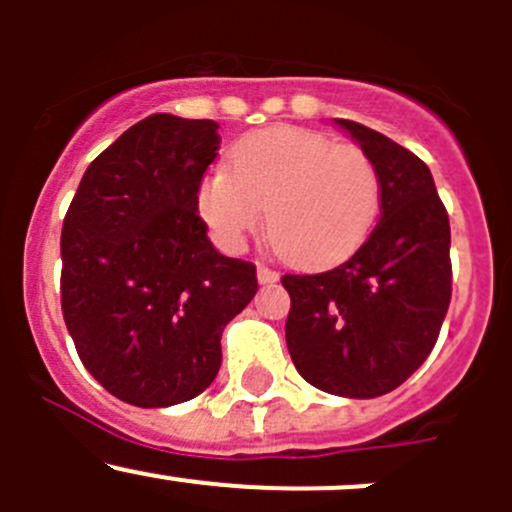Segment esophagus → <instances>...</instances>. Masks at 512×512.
I'll list each match as a JSON object with an SVG mask.
<instances>
[{
	"mask_svg": "<svg viewBox=\"0 0 512 512\" xmlns=\"http://www.w3.org/2000/svg\"><path fill=\"white\" fill-rule=\"evenodd\" d=\"M277 280H280V275H277L275 270H270V267L265 265H257V282H260V285H275Z\"/></svg>",
	"mask_w": 512,
	"mask_h": 512,
	"instance_id": "obj_1",
	"label": "esophagus"
}]
</instances>
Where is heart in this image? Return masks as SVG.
<instances>
[{
	"mask_svg": "<svg viewBox=\"0 0 512 512\" xmlns=\"http://www.w3.org/2000/svg\"><path fill=\"white\" fill-rule=\"evenodd\" d=\"M379 205L381 183L369 153L287 126L247 133L232 148L230 170H213L198 188V213L220 245L240 247L267 210L275 250L304 267L352 255L374 227Z\"/></svg>",
	"mask_w": 512,
	"mask_h": 512,
	"instance_id": "obj_1",
	"label": "heart"
}]
</instances>
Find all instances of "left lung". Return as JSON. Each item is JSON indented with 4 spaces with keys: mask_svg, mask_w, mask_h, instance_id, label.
<instances>
[{
    "mask_svg": "<svg viewBox=\"0 0 512 512\" xmlns=\"http://www.w3.org/2000/svg\"><path fill=\"white\" fill-rule=\"evenodd\" d=\"M374 160L381 218L339 267L285 275L287 349L304 381L344 399L404 384L436 344L451 302V225L421 158L361 123L334 118Z\"/></svg>",
    "mask_w": 512,
    "mask_h": 512,
    "instance_id": "1",
    "label": "left lung"
}]
</instances>
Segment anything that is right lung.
I'll return each mask as SVG.
<instances>
[{
    "instance_id": "obj_1",
    "label": "right lung",
    "mask_w": 512,
    "mask_h": 512,
    "mask_svg": "<svg viewBox=\"0 0 512 512\" xmlns=\"http://www.w3.org/2000/svg\"><path fill=\"white\" fill-rule=\"evenodd\" d=\"M218 123L153 113L86 168L61 230V312L116 399L163 409L203 394L225 324L257 292L252 262L218 252L198 188Z\"/></svg>"
}]
</instances>
